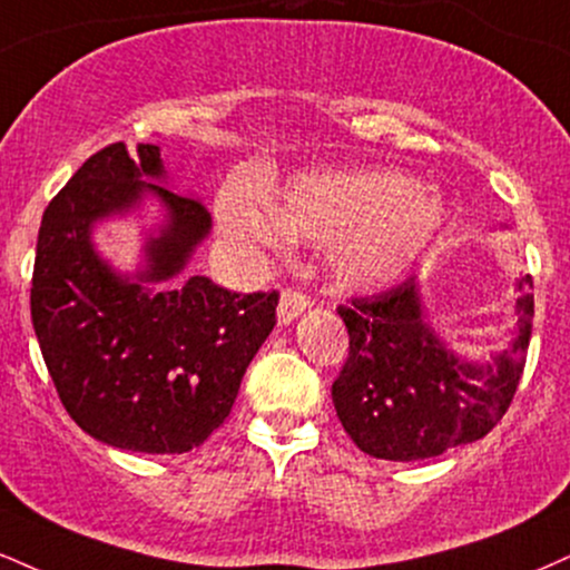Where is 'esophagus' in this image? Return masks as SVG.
Instances as JSON below:
<instances>
[{
    "mask_svg": "<svg viewBox=\"0 0 570 570\" xmlns=\"http://www.w3.org/2000/svg\"><path fill=\"white\" fill-rule=\"evenodd\" d=\"M307 307H311V299H307L303 292L286 289L278 299V324L289 326L297 315H303L307 311Z\"/></svg>",
    "mask_w": 570,
    "mask_h": 570,
    "instance_id": "34e87169",
    "label": "esophagus"
}]
</instances>
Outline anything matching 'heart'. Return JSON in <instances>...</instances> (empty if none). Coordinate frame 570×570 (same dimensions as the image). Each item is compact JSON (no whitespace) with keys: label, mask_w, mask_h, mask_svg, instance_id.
<instances>
[{"label":"heart","mask_w":570,"mask_h":570,"mask_svg":"<svg viewBox=\"0 0 570 570\" xmlns=\"http://www.w3.org/2000/svg\"><path fill=\"white\" fill-rule=\"evenodd\" d=\"M219 223L236 242L273 252L289 236L324 244L342 289L380 292L430 249L445 223V202L435 188L397 173L303 175L267 207L228 196Z\"/></svg>","instance_id":"b5f03b06"}]
</instances>
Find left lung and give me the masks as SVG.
<instances>
[{
    "label": "left lung",
    "mask_w": 570,
    "mask_h": 570,
    "mask_svg": "<svg viewBox=\"0 0 570 570\" xmlns=\"http://www.w3.org/2000/svg\"><path fill=\"white\" fill-rule=\"evenodd\" d=\"M533 281L518 284L515 340L489 361L462 358L424 318L420 278L340 307L351 355L332 385L345 433L390 462L441 456L475 443L510 409L525 366Z\"/></svg>",
    "instance_id": "left-lung-1"
}]
</instances>
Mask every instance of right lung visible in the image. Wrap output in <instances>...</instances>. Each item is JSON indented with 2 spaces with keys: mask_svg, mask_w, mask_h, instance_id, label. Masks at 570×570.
Here are the masks:
<instances>
[{
  "mask_svg": "<svg viewBox=\"0 0 570 570\" xmlns=\"http://www.w3.org/2000/svg\"><path fill=\"white\" fill-rule=\"evenodd\" d=\"M164 183L159 146L89 156L45 209L31 278L33 332L66 411L95 441L140 454H185L215 433L278 305L276 292L185 276L212 217ZM146 197L163 219L121 274L94 249V228Z\"/></svg>",
  "mask_w": 570,
  "mask_h": 570,
  "instance_id": "right-lung-1",
  "label": "right lung"
}]
</instances>
